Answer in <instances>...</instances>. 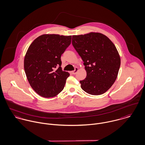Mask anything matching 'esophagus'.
I'll return each mask as SVG.
<instances>
[{
    "mask_svg": "<svg viewBox=\"0 0 145 145\" xmlns=\"http://www.w3.org/2000/svg\"><path fill=\"white\" fill-rule=\"evenodd\" d=\"M78 68L76 67V68H75V69H74V71H73L72 72V74H76L77 73V72H78Z\"/></svg>",
    "mask_w": 145,
    "mask_h": 145,
    "instance_id": "esophagus-1",
    "label": "esophagus"
}]
</instances>
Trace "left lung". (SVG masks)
<instances>
[{"mask_svg": "<svg viewBox=\"0 0 145 145\" xmlns=\"http://www.w3.org/2000/svg\"><path fill=\"white\" fill-rule=\"evenodd\" d=\"M72 45L84 61L87 76L80 81L82 89L99 95L116 81L120 58L116 46L105 35L97 32L72 36Z\"/></svg>", "mask_w": 145, "mask_h": 145, "instance_id": "obj_1", "label": "left lung"}]
</instances>
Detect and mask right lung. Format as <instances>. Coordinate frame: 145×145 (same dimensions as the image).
I'll return each mask as SVG.
<instances>
[{
	"label": "right lung",
	"instance_id": "add662e5",
	"mask_svg": "<svg viewBox=\"0 0 145 145\" xmlns=\"http://www.w3.org/2000/svg\"><path fill=\"white\" fill-rule=\"evenodd\" d=\"M71 37L42 35L29 45L24 69L29 85L40 96L54 97L63 89L69 73L62 71L60 58L71 44Z\"/></svg>",
	"mask_w": 145,
	"mask_h": 145
}]
</instances>
